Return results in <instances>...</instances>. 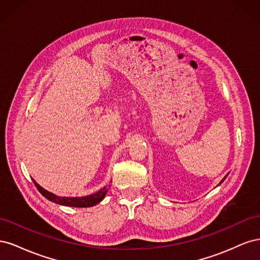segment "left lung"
<instances>
[{
	"instance_id": "left-lung-1",
	"label": "left lung",
	"mask_w": 260,
	"mask_h": 260,
	"mask_svg": "<svg viewBox=\"0 0 260 260\" xmlns=\"http://www.w3.org/2000/svg\"><path fill=\"white\" fill-rule=\"evenodd\" d=\"M224 179H225V178H224ZM224 179H223V180H224ZM223 180H222V181H223ZM222 181H221V182H222ZM221 182H220V183H221Z\"/></svg>"
}]
</instances>
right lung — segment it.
<instances>
[{"mask_svg": "<svg viewBox=\"0 0 260 260\" xmlns=\"http://www.w3.org/2000/svg\"><path fill=\"white\" fill-rule=\"evenodd\" d=\"M34 183L37 186L38 191L40 192L45 199H48L51 202H54L56 204H59V205H64V206H70V207H91L96 205L98 203H100L102 200L105 198V195L107 193V187L102 188L99 192L94 193L92 195L88 196H83V198H60V196L54 195L53 193H50L46 190H44L43 187L39 185L35 180Z\"/></svg>", "mask_w": 260, "mask_h": 260, "instance_id": "obj_1", "label": "right lung"}]
</instances>
